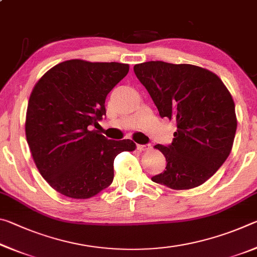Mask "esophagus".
<instances>
[{
  "label": "esophagus",
  "mask_w": 257,
  "mask_h": 257,
  "mask_svg": "<svg viewBox=\"0 0 257 257\" xmlns=\"http://www.w3.org/2000/svg\"><path fill=\"white\" fill-rule=\"evenodd\" d=\"M152 149V146L149 144V145H137V150L138 151H150Z\"/></svg>",
  "instance_id": "esophagus-1"
}]
</instances>
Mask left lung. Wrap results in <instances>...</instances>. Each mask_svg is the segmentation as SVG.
Wrapping results in <instances>:
<instances>
[{
    "instance_id": "obj_1",
    "label": "left lung",
    "mask_w": 257,
    "mask_h": 257,
    "mask_svg": "<svg viewBox=\"0 0 257 257\" xmlns=\"http://www.w3.org/2000/svg\"><path fill=\"white\" fill-rule=\"evenodd\" d=\"M161 118L173 119L170 145H155L167 160L152 181L175 190L201 186L230 154L237 129L231 94L215 73L193 64L150 61L134 67Z\"/></svg>"
}]
</instances>
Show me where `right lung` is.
I'll use <instances>...</instances> for the list:
<instances>
[{
  "label": "right lung",
  "instance_id": "1",
  "mask_svg": "<svg viewBox=\"0 0 257 257\" xmlns=\"http://www.w3.org/2000/svg\"><path fill=\"white\" fill-rule=\"evenodd\" d=\"M128 71L124 63L68 60L35 85L26 137L42 177L64 196L86 199L107 188L115 156L136 149L130 139L112 141L92 130L105 115L107 94Z\"/></svg>",
  "mask_w": 257,
  "mask_h": 257
}]
</instances>
